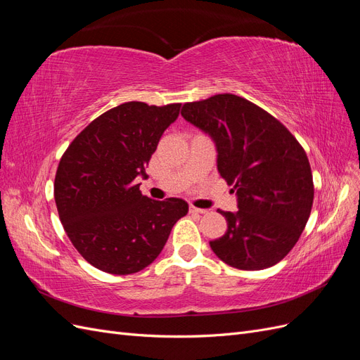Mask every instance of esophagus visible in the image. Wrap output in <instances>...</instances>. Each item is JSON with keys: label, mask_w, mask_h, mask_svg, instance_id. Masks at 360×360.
Segmentation results:
<instances>
[{"label": "esophagus", "mask_w": 360, "mask_h": 360, "mask_svg": "<svg viewBox=\"0 0 360 360\" xmlns=\"http://www.w3.org/2000/svg\"><path fill=\"white\" fill-rule=\"evenodd\" d=\"M189 212L193 213V214H204V213H207L205 209H198V207H195V205L189 207Z\"/></svg>", "instance_id": "esophagus-1"}]
</instances>
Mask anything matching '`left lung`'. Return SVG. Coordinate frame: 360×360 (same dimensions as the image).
Masks as SVG:
<instances>
[{
    "label": "left lung",
    "instance_id": "8db88e82",
    "mask_svg": "<svg viewBox=\"0 0 360 360\" xmlns=\"http://www.w3.org/2000/svg\"><path fill=\"white\" fill-rule=\"evenodd\" d=\"M181 115L214 139L217 169L238 197L237 213L217 210L228 228L210 242L213 252L240 270L275 266L297 243L312 209L303 147L279 120L236 94L188 102Z\"/></svg>",
    "mask_w": 360,
    "mask_h": 360
}]
</instances>
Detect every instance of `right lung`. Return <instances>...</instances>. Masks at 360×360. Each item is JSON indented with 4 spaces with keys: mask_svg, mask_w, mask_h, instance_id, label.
<instances>
[{
    "mask_svg": "<svg viewBox=\"0 0 360 360\" xmlns=\"http://www.w3.org/2000/svg\"><path fill=\"white\" fill-rule=\"evenodd\" d=\"M179 111L180 103H122L94 118L63 153L53 181L60 221L96 269L111 275L143 270L186 216V201L151 200L135 183L147 177L148 160Z\"/></svg>",
    "mask_w": 360,
    "mask_h": 360,
    "instance_id": "1",
    "label": "right lung"
}]
</instances>
